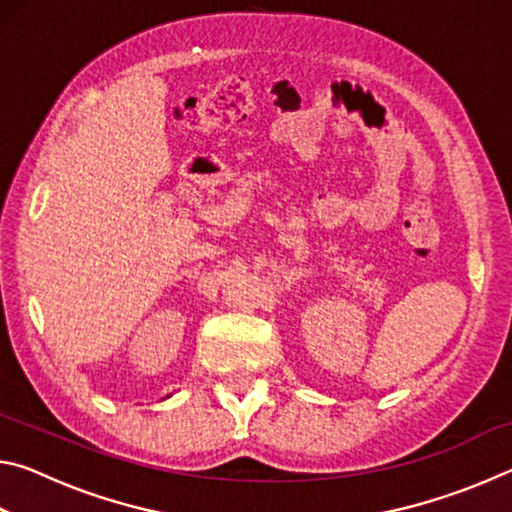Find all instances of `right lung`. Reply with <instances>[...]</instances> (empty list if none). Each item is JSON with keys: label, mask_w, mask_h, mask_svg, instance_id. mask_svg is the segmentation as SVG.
Returning a JSON list of instances; mask_svg holds the SVG:
<instances>
[{"label": "right lung", "mask_w": 512, "mask_h": 512, "mask_svg": "<svg viewBox=\"0 0 512 512\" xmlns=\"http://www.w3.org/2000/svg\"><path fill=\"white\" fill-rule=\"evenodd\" d=\"M167 397H171V395H167Z\"/></svg>", "instance_id": "1"}]
</instances>
